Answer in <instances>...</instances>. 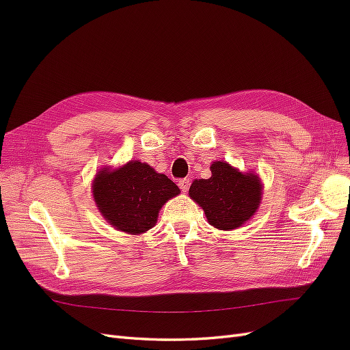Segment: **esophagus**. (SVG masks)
Listing matches in <instances>:
<instances>
[{
  "label": "esophagus",
  "mask_w": 350,
  "mask_h": 350,
  "mask_svg": "<svg viewBox=\"0 0 350 350\" xmlns=\"http://www.w3.org/2000/svg\"><path fill=\"white\" fill-rule=\"evenodd\" d=\"M178 185H179V188L183 189V193H187V191H188V188H189V179H187V178H184V179H179V181H178Z\"/></svg>",
  "instance_id": "34e87169"
}]
</instances>
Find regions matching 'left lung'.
Wrapping results in <instances>:
<instances>
[{"label":"left lung","instance_id":"8db88e82","mask_svg":"<svg viewBox=\"0 0 350 350\" xmlns=\"http://www.w3.org/2000/svg\"><path fill=\"white\" fill-rule=\"evenodd\" d=\"M208 179H196L189 197L204 210L211 226L230 230L242 226L256 213L262 185L258 175L242 174L226 162H213Z\"/></svg>","mask_w":350,"mask_h":350}]
</instances>
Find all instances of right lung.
Wrapping results in <instances>:
<instances>
[{
  "label": "right lung",
  "mask_w": 350,
  "mask_h": 350,
  "mask_svg": "<svg viewBox=\"0 0 350 350\" xmlns=\"http://www.w3.org/2000/svg\"><path fill=\"white\" fill-rule=\"evenodd\" d=\"M92 188L105 220L130 235H140L152 229L159 210L169 198L179 194L174 181L139 161H131L118 169H100Z\"/></svg>",
  "instance_id": "right-lung-1"
}]
</instances>
